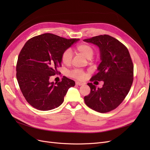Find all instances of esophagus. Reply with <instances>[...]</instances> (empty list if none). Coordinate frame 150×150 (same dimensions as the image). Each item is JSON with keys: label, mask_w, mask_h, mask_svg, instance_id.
I'll use <instances>...</instances> for the list:
<instances>
[{"label": "esophagus", "mask_w": 150, "mask_h": 150, "mask_svg": "<svg viewBox=\"0 0 150 150\" xmlns=\"http://www.w3.org/2000/svg\"><path fill=\"white\" fill-rule=\"evenodd\" d=\"M83 83H82L76 82V85H77V86H81V85H83Z\"/></svg>", "instance_id": "34e87169"}]
</instances>
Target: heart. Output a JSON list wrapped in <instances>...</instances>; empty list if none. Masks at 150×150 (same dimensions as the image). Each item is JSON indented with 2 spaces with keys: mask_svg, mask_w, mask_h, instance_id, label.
I'll list each match as a JSON object with an SVG mask.
<instances>
[{
  "mask_svg": "<svg viewBox=\"0 0 150 150\" xmlns=\"http://www.w3.org/2000/svg\"><path fill=\"white\" fill-rule=\"evenodd\" d=\"M75 51L81 55L85 57L88 59H91L94 54V49L90 44L83 43L79 44L75 48ZM72 59V54L69 49H66L62 52L61 55V61L64 64L69 66L71 64ZM71 77L76 79L83 80L86 76V72L83 70L76 69L70 72Z\"/></svg>",
  "mask_w": 150,
  "mask_h": 150,
  "instance_id": "obj_1",
  "label": "heart"
}]
</instances>
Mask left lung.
I'll use <instances>...</instances> for the list:
<instances>
[{
	"instance_id": "left-lung-1",
	"label": "left lung",
	"mask_w": 150,
	"mask_h": 150,
	"mask_svg": "<svg viewBox=\"0 0 150 150\" xmlns=\"http://www.w3.org/2000/svg\"><path fill=\"white\" fill-rule=\"evenodd\" d=\"M83 40L97 45L100 50L101 62L90 81H104L101 88L88 83L91 91L84 96V102L96 111L110 112L123 101L133 84L134 66L128 49L118 40L106 34Z\"/></svg>"
}]
</instances>
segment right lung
I'll use <instances>...</instances> for the list:
<instances>
[{"label": "right lung", "mask_w": 150, "mask_h": 150, "mask_svg": "<svg viewBox=\"0 0 150 150\" xmlns=\"http://www.w3.org/2000/svg\"><path fill=\"white\" fill-rule=\"evenodd\" d=\"M79 39H67L46 33L29 39L18 56L16 78L27 102L40 111L59 106L68 89L75 82L63 76L59 83H50L52 76L59 73L61 55Z\"/></svg>", "instance_id": "right-lung-1"}]
</instances>
